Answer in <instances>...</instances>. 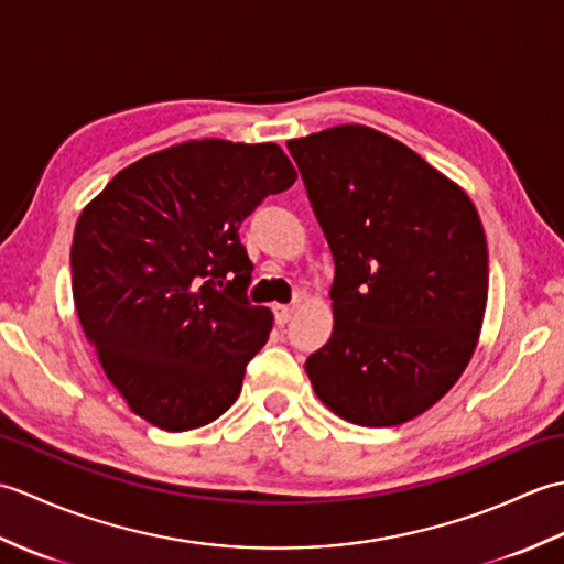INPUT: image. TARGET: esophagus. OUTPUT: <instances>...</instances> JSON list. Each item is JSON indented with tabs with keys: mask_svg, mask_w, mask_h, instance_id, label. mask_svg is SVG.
I'll return each mask as SVG.
<instances>
[{
	"mask_svg": "<svg viewBox=\"0 0 564 564\" xmlns=\"http://www.w3.org/2000/svg\"><path fill=\"white\" fill-rule=\"evenodd\" d=\"M293 313H295V305H275L273 307V315L279 325H285V322L293 317Z\"/></svg>",
	"mask_w": 564,
	"mask_h": 564,
	"instance_id": "1",
	"label": "esophagus"
}]
</instances>
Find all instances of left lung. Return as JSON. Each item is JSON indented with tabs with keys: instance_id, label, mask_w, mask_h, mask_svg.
Listing matches in <instances>:
<instances>
[{
	"instance_id": "1",
	"label": "left lung",
	"mask_w": 564,
	"mask_h": 564,
	"mask_svg": "<svg viewBox=\"0 0 564 564\" xmlns=\"http://www.w3.org/2000/svg\"><path fill=\"white\" fill-rule=\"evenodd\" d=\"M332 259L317 398L358 426L424 414L470 364L487 307V239L470 196L368 126L289 140Z\"/></svg>"
}]
</instances>
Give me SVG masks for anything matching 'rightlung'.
Listing matches in <instances>:
<instances>
[{
  "mask_svg": "<svg viewBox=\"0 0 564 564\" xmlns=\"http://www.w3.org/2000/svg\"><path fill=\"white\" fill-rule=\"evenodd\" d=\"M297 178L275 142L186 140L118 172L79 213L72 295L111 386L164 431L210 424L269 339L239 225Z\"/></svg>",
  "mask_w": 564,
  "mask_h": 564,
  "instance_id": "1",
  "label": "right lung"
}]
</instances>
